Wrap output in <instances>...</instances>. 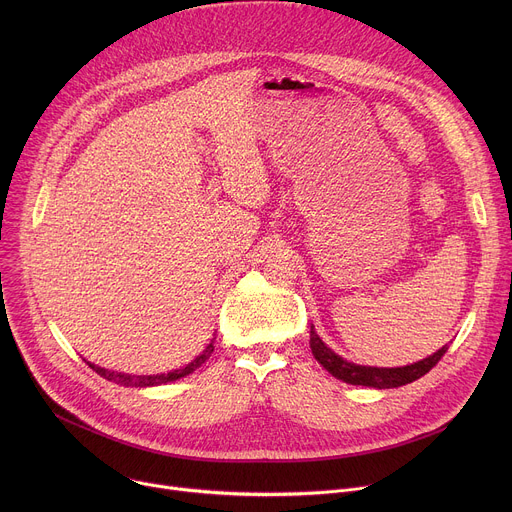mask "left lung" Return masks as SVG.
I'll return each mask as SVG.
<instances>
[{"label": "left lung", "instance_id": "8db88e82", "mask_svg": "<svg viewBox=\"0 0 512 512\" xmlns=\"http://www.w3.org/2000/svg\"><path fill=\"white\" fill-rule=\"evenodd\" d=\"M310 348L314 358L322 364V367L336 379L350 383V385H362V387H375V389H391V387H401L407 383L417 381L425 373H429L437 362L442 360V356L448 352V344L442 346L431 356L409 364V367H399V369H377V367H360V364L346 362L340 358L336 352H332L320 336L314 332V326L310 328Z\"/></svg>", "mask_w": 512, "mask_h": 512}]
</instances>
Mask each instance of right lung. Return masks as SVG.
<instances>
[{"label":"right lung","mask_w":512,"mask_h":512,"mask_svg":"<svg viewBox=\"0 0 512 512\" xmlns=\"http://www.w3.org/2000/svg\"><path fill=\"white\" fill-rule=\"evenodd\" d=\"M212 350H214V338H212V342L204 348V352H202L200 356H196L190 364H186L184 369L172 371V373H168V375H150V377L137 375V377H135V375H123V373H113V371L95 367V364H91V362H89V367H91L93 371H97L103 379L113 381V383L123 385V387H156V385H164V383H170V381H176V379H182V377L194 373L198 367H202V362L208 360V356L212 354Z\"/></svg>","instance_id":"obj_1"}]
</instances>
